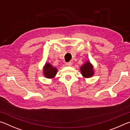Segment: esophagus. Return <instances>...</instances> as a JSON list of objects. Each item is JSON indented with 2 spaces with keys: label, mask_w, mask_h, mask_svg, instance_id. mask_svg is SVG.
Here are the masks:
<instances>
[{
  "label": "esophagus",
  "mask_w": 130,
  "mask_h": 130,
  "mask_svg": "<svg viewBox=\"0 0 130 130\" xmlns=\"http://www.w3.org/2000/svg\"><path fill=\"white\" fill-rule=\"evenodd\" d=\"M72 64V63L71 62V61H70V62H67L66 63V65L67 66H71Z\"/></svg>",
  "instance_id": "1"
}]
</instances>
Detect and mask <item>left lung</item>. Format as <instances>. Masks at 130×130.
I'll return each mask as SVG.
<instances>
[{
    "mask_svg": "<svg viewBox=\"0 0 130 130\" xmlns=\"http://www.w3.org/2000/svg\"><path fill=\"white\" fill-rule=\"evenodd\" d=\"M82 75L85 78H91L94 74V69H93V66L90 63V61H86L83 64L80 68Z\"/></svg>",
    "mask_w": 130,
    "mask_h": 130,
    "instance_id": "obj_1",
    "label": "left lung"
}]
</instances>
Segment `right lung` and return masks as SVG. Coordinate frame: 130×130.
Wrapping results in <instances>:
<instances>
[{"label":"right lung","mask_w":130,"mask_h":130,"mask_svg":"<svg viewBox=\"0 0 130 130\" xmlns=\"http://www.w3.org/2000/svg\"><path fill=\"white\" fill-rule=\"evenodd\" d=\"M57 73V69L48 63H45L43 67V74L47 78H54Z\"/></svg>","instance_id":"obj_1"}]
</instances>
